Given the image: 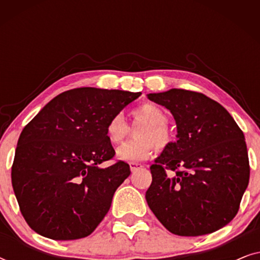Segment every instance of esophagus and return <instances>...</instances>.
I'll return each instance as SVG.
<instances>
[{"instance_id":"1","label":"esophagus","mask_w":260,"mask_h":260,"mask_svg":"<svg viewBox=\"0 0 260 260\" xmlns=\"http://www.w3.org/2000/svg\"><path fill=\"white\" fill-rule=\"evenodd\" d=\"M129 166H130L131 172H135V170L140 169V168H142V167H143L141 165V163H137V162H131V163H129Z\"/></svg>"}]
</instances>
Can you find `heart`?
<instances>
[{
	"instance_id": "b5f03b06",
	"label": "heart",
	"mask_w": 260,
	"mask_h": 260,
	"mask_svg": "<svg viewBox=\"0 0 260 260\" xmlns=\"http://www.w3.org/2000/svg\"><path fill=\"white\" fill-rule=\"evenodd\" d=\"M131 115L134 117V123L141 124L143 127L136 133L138 141L127 142L117 149L116 156L120 161H144L150 157L154 145L162 150L172 143V136L166 126L168 117L159 106L145 103L134 109ZM105 131L110 143L119 144L129 136L130 127L124 117L118 113L110 118Z\"/></svg>"
}]
</instances>
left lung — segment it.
<instances>
[{"instance_id":"1","label":"left lung","mask_w":260,"mask_h":260,"mask_svg":"<svg viewBox=\"0 0 260 260\" xmlns=\"http://www.w3.org/2000/svg\"><path fill=\"white\" fill-rule=\"evenodd\" d=\"M148 98L172 112L177 130V141L150 167L148 206L176 236L222 229L238 213L250 180L243 131L222 105L202 93L172 88Z\"/></svg>"}]
</instances>
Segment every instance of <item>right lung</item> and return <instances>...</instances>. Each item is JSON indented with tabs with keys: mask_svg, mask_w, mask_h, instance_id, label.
Wrapping results in <instances>:
<instances>
[{
	"mask_svg": "<svg viewBox=\"0 0 260 260\" xmlns=\"http://www.w3.org/2000/svg\"><path fill=\"white\" fill-rule=\"evenodd\" d=\"M140 95L73 88L53 98L23 127L12 183L31 230L49 239L74 240L101 223L117 188L130 175L125 162L99 166L115 156L106 124Z\"/></svg>",
	"mask_w": 260,
	"mask_h": 260,
	"instance_id": "right-lung-1",
	"label": "right lung"
}]
</instances>
